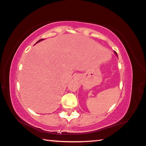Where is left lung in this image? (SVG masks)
I'll list each match as a JSON object with an SVG mask.
<instances>
[{
    "mask_svg": "<svg viewBox=\"0 0 146 146\" xmlns=\"http://www.w3.org/2000/svg\"><path fill=\"white\" fill-rule=\"evenodd\" d=\"M114 53H115V54L116 55H117V53H116L115 52H114Z\"/></svg>",
    "mask_w": 146,
    "mask_h": 146,
    "instance_id": "obj_1",
    "label": "left lung"
}]
</instances>
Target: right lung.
<instances>
[{
    "label": "right lung",
    "mask_w": 146,
    "mask_h": 146,
    "mask_svg": "<svg viewBox=\"0 0 146 146\" xmlns=\"http://www.w3.org/2000/svg\"><path fill=\"white\" fill-rule=\"evenodd\" d=\"M42 40H43V39H40V40H39L38 42H37V43H38V42H39V41H42Z\"/></svg>",
    "instance_id": "obj_1"
}]
</instances>
